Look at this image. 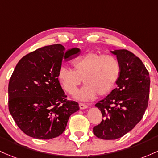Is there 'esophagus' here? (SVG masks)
Returning a JSON list of instances; mask_svg holds the SVG:
<instances>
[{
    "label": "esophagus",
    "instance_id": "34e87169",
    "mask_svg": "<svg viewBox=\"0 0 158 158\" xmlns=\"http://www.w3.org/2000/svg\"><path fill=\"white\" fill-rule=\"evenodd\" d=\"M79 107L81 110H84V109H86V108H88V106L86 105V104H83V103H80Z\"/></svg>",
    "mask_w": 158,
    "mask_h": 158
}]
</instances>
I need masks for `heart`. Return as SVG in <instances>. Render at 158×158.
I'll list each match as a JSON object with an SVG mask.
<instances>
[{
	"instance_id": "b5f03b06",
	"label": "heart",
	"mask_w": 158,
	"mask_h": 158,
	"mask_svg": "<svg viewBox=\"0 0 158 158\" xmlns=\"http://www.w3.org/2000/svg\"><path fill=\"white\" fill-rule=\"evenodd\" d=\"M74 70L62 65L57 77L67 93L74 94L82 82L84 86L75 93V98L87 101L99 95H107L113 89L120 74V65L116 57L90 51L73 63Z\"/></svg>"
}]
</instances>
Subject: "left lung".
Segmentation results:
<instances>
[{"label": "left lung", "mask_w": 158, "mask_h": 158, "mask_svg": "<svg viewBox=\"0 0 158 158\" xmlns=\"http://www.w3.org/2000/svg\"><path fill=\"white\" fill-rule=\"evenodd\" d=\"M120 65L117 87L95 104L104 119L93 127L102 139H116L131 131L143 118L149 98L150 77L139 57L125 49L110 51Z\"/></svg>", "instance_id": "obj_1"}]
</instances>
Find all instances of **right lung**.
Listing matches in <instances>:
<instances>
[{
    "mask_svg": "<svg viewBox=\"0 0 158 158\" xmlns=\"http://www.w3.org/2000/svg\"><path fill=\"white\" fill-rule=\"evenodd\" d=\"M81 49L65 51L60 44L45 46L27 54L14 69L8 87L9 110L24 134L50 139L64 132L78 104L67 101L57 77L63 60L78 54Z\"/></svg>",
    "mask_w": 158,
    "mask_h": 158,
    "instance_id": "1",
    "label": "right lung"
}]
</instances>
